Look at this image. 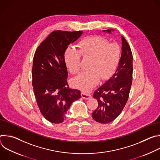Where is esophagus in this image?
I'll list each match as a JSON object with an SVG mask.
<instances>
[{"mask_svg":"<svg viewBox=\"0 0 160 160\" xmlns=\"http://www.w3.org/2000/svg\"><path fill=\"white\" fill-rule=\"evenodd\" d=\"M82 97L85 99H89L91 97H92V95L88 92H85V91H83V92H82Z\"/></svg>","mask_w":160,"mask_h":160,"instance_id":"obj_1","label":"esophagus"}]
</instances>
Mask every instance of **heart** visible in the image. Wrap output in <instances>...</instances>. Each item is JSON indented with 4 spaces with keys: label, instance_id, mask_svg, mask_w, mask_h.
Segmentation results:
<instances>
[{
    "label": "heart",
    "instance_id": "obj_1",
    "mask_svg": "<svg viewBox=\"0 0 160 160\" xmlns=\"http://www.w3.org/2000/svg\"><path fill=\"white\" fill-rule=\"evenodd\" d=\"M78 49L70 47L64 54V62L71 73L77 74L81 68V56L91 58L90 70L80 73L75 83L85 90L92 88L100 78L104 80L115 72L120 60L121 49L116 43H109L99 36H91L78 43Z\"/></svg>",
    "mask_w": 160,
    "mask_h": 160
}]
</instances>
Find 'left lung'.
I'll list each match as a JSON object with an SVG mask.
<instances>
[{"mask_svg": "<svg viewBox=\"0 0 160 160\" xmlns=\"http://www.w3.org/2000/svg\"><path fill=\"white\" fill-rule=\"evenodd\" d=\"M111 30H107L108 33ZM122 41V56L115 73L94 92L93 98L97 99L98 106L92 112V118L101 123H108L116 119L128 99L132 81L133 56L123 36Z\"/></svg>", "mask_w": 160, "mask_h": 160, "instance_id": "obj_1", "label": "left lung"}]
</instances>
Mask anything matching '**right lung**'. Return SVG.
<instances>
[{
  "label": "right lung",
  "mask_w": 160,
  "mask_h": 160,
  "mask_svg": "<svg viewBox=\"0 0 160 160\" xmlns=\"http://www.w3.org/2000/svg\"><path fill=\"white\" fill-rule=\"evenodd\" d=\"M82 31L54 30L37 49L33 61L32 85L42 115L54 123L63 122L72 103L81 98L80 91L69 88L64 53Z\"/></svg>",
  "instance_id": "right-lung-1"
}]
</instances>
